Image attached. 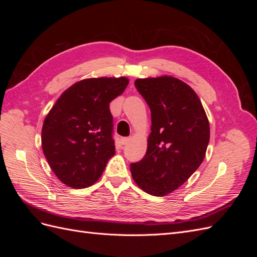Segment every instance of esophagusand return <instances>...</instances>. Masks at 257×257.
Returning <instances> with one entry per match:
<instances>
[{
    "label": "esophagus",
    "instance_id": "1",
    "mask_svg": "<svg viewBox=\"0 0 257 257\" xmlns=\"http://www.w3.org/2000/svg\"><path fill=\"white\" fill-rule=\"evenodd\" d=\"M130 141H131V139L130 138H121V145H123V146H125V145H127L128 143H130Z\"/></svg>",
    "mask_w": 257,
    "mask_h": 257
}]
</instances>
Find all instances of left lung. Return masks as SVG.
Instances as JSON below:
<instances>
[{
    "instance_id": "obj_1",
    "label": "left lung",
    "mask_w": 257,
    "mask_h": 257,
    "mask_svg": "<svg viewBox=\"0 0 257 257\" xmlns=\"http://www.w3.org/2000/svg\"><path fill=\"white\" fill-rule=\"evenodd\" d=\"M135 85L151 110V133L144 159L131 164V174L144 192L166 196L200 166L210 126L199 97L173 76L138 78Z\"/></svg>"
}]
</instances>
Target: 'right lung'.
Here are the masks:
<instances>
[{
  "label": "right lung",
  "instance_id": "obj_1",
  "mask_svg": "<svg viewBox=\"0 0 257 257\" xmlns=\"http://www.w3.org/2000/svg\"><path fill=\"white\" fill-rule=\"evenodd\" d=\"M126 77H98L75 82L46 115L42 148L52 172L73 189L94 184L115 153L109 103L121 95Z\"/></svg>",
  "mask_w": 257,
  "mask_h": 257
}]
</instances>
